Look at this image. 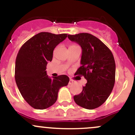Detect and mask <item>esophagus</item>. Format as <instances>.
Listing matches in <instances>:
<instances>
[{"label":"esophagus","mask_w":135,"mask_h":135,"mask_svg":"<svg viewBox=\"0 0 135 135\" xmlns=\"http://www.w3.org/2000/svg\"><path fill=\"white\" fill-rule=\"evenodd\" d=\"M75 80H73V79H69V84H74L75 83Z\"/></svg>","instance_id":"1"}]
</instances>
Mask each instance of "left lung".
I'll list each match as a JSON object with an SVG mask.
<instances>
[{"instance_id":"left-lung-1","label":"left lung","mask_w":135,"mask_h":135,"mask_svg":"<svg viewBox=\"0 0 135 135\" xmlns=\"http://www.w3.org/2000/svg\"><path fill=\"white\" fill-rule=\"evenodd\" d=\"M68 38L81 47L82 66L76 73L87 80L82 92L73 97L75 102L84 109H96L107 99L114 86L113 55L99 39L88 33L68 35Z\"/></svg>"}]
</instances>
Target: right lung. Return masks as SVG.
I'll use <instances>...</instances> for the list:
<instances>
[{"instance_id": "right-lung-1", "label": "right lung", "mask_w": 135, "mask_h": 135, "mask_svg": "<svg viewBox=\"0 0 135 135\" xmlns=\"http://www.w3.org/2000/svg\"><path fill=\"white\" fill-rule=\"evenodd\" d=\"M67 34L40 32L26 41L18 52L15 67V79L22 96L35 109H45L56 101L59 89L68 84L65 75L51 79L46 66L51 62L56 46Z\"/></svg>"}]
</instances>
